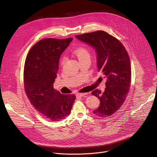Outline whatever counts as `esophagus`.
<instances>
[{
	"label": "esophagus",
	"mask_w": 157,
	"mask_h": 157,
	"mask_svg": "<svg viewBox=\"0 0 157 157\" xmlns=\"http://www.w3.org/2000/svg\"><path fill=\"white\" fill-rule=\"evenodd\" d=\"M86 95V93H78L76 95V97H83Z\"/></svg>",
	"instance_id": "1"
}]
</instances>
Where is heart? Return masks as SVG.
I'll list each match as a JSON object with an SVG mask.
<instances>
[{"label":"heart","mask_w":157,"mask_h":157,"mask_svg":"<svg viewBox=\"0 0 157 157\" xmlns=\"http://www.w3.org/2000/svg\"><path fill=\"white\" fill-rule=\"evenodd\" d=\"M72 54L74 55L81 62L82 60H84L85 59H90V53L89 50L84 47H79L75 49L72 52ZM66 58L62 57L60 60V64L62 66H63L65 64Z\"/></svg>","instance_id":"heart-1"}]
</instances>
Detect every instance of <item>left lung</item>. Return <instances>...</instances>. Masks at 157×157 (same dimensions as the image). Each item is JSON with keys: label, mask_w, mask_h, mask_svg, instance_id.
Returning <instances> with one entry per match:
<instances>
[{"label": "left lung", "mask_w": 157, "mask_h": 157, "mask_svg": "<svg viewBox=\"0 0 157 157\" xmlns=\"http://www.w3.org/2000/svg\"><path fill=\"white\" fill-rule=\"evenodd\" d=\"M75 36L95 50L98 70L106 78V88L103 93L98 89L92 91L100 101L93 112L98 117H109L121 108L129 90L131 69L129 55L120 41L105 31Z\"/></svg>", "instance_id": "left-lung-1"}]
</instances>
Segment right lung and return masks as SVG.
<instances>
[{
	"mask_svg": "<svg viewBox=\"0 0 157 157\" xmlns=\"http://www.w3.org/2000/svg\"><path fill=\"white\" fill-rule=\"evenodd\" d=\"M72 38H47L39 41L28 52L24 69L25 92L31 105L42 116L53 122L69 116L76 96L62 95L54 89L62 52Z\"/></svg>",
	"mask_w": 157,
	"mask_h": 157,
	"instance_id": "obj_1",
	"label": "right lung"
}]
</instances>
